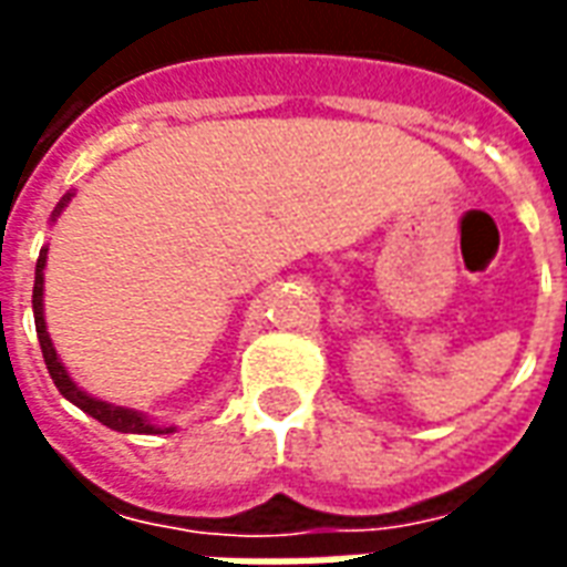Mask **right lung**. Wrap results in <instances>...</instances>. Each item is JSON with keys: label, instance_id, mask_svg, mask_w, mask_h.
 Wrapping results in <instances>:
<instances>
[{"label": "right lung", "instance_id": "right-lung-1", "mask_svg": "<svg viewBox=\"0 0 567 567\" xmlns=\"http://www.w3.org/2000/svg\"><path fill=\"white\" fill-rule=\"evenodd\" d=\"M69 200H71V195H65V198L56 204V209H53V216H60V209L65 207ZM44 261H48V249H41V255H38V264H35L32 312H35V330H38V342H41V354H44V363H48L50 379H53V384L60 388L62 396L74 402L81 412H86L99 423H104V426L116 430V433H171V426L158 430V426H153V423L146 421L144 414L132 412V409H120V405H107V402H102V400H92V396H86V393H83V390L69 379V372H65V367H62L60 358H56V351H53V342H50V337H48V327H44V309H41V291H44Z\"/></svg>", "mask_w": 567, "mask_h": 567}]
</instances>
